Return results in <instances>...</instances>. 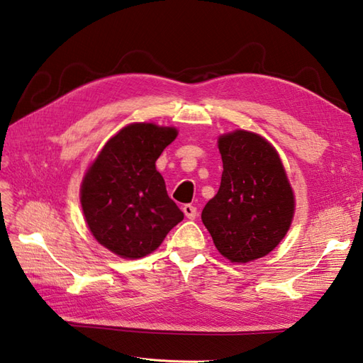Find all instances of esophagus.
Listing matches in <instances>:
<instances>
[{
  "mask_svg": "<svg viewBox=\"0 0 363 363\" xmlns=\"http://www.w3.org/2000/svg\"><path fill=\"white\" fill-rule=\"evenodd\" d=\"M183 213H184V216L188 217V219H196V217H197V208L192 206V205H184L183 206Z\"/></svg>",
  "mask_w": 363,
  "mask_h": 363,
  "instance_id": "1",
  "label": "esophagus"
}]
</instances>
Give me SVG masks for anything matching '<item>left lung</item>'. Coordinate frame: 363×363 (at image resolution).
<instances>
[{"mask_svg":"<svg viewBox=\"0 0 363 363\" xmlns=\"http://www.w3.org/2000/svg\"><path fill=\"white\" fill-rule=\"evenodd\" d=\"M220 188L202 211L216 248L248 262L275 248L291 227L294 192L283 163L262 136L236 130L219 138Z\"/></svg>","mask_w":363,"mask_h":363,"instance_id":"obj_1","label":"left lung"}]
</instances>
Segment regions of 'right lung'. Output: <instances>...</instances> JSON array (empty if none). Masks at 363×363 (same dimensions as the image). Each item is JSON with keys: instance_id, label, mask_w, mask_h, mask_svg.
<instances>
[{"instance_id": "obj_1", "label": "right lung", "mask_w": 363, "mask_h": 363, "mask_svg": "<svg viewBox=\"0 0 363 363\" xmlns=\"http://www.w3.org/2000/svg\"><path fill=\"white\" fill-rule=\"evenodd\" d=\"M177 136L172 127L130 124L107 141L82 183L80 202L98 242L127 259L154 252L183 220L155 161Z\"/></svg>"}]
</instances>
